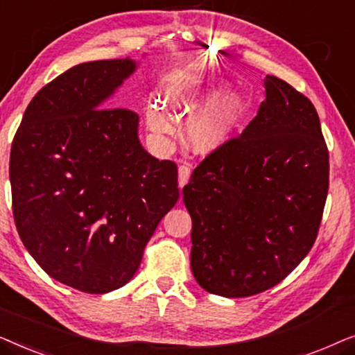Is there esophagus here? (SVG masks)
I'll return each instance as SVG.
<instances>
[{
    "label": "esophagus",
    "mask_w": 355,
    "mask_h": 355,
    "mask_svg": "<svg viewBox=\"0 0 355 355\" xmlns=\"http://www.w3.org/2000/svg\"><path fill=\"white\" fill-rule=\"evenodd\" d=\"M178 174H179V187H184L189 182V178H191V166H189V164H181Z\"/></svg>",
    "instance_id": "esophagus-1"
}]
</instances>
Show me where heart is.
<instances>
[{
    "mask_svg": "<svg viewBox=\"0 0 355 355\" xmlns=\"http://www.w3.org/2000/svg\"><path fill=\"white\" fill-rule=\"evenodd\" d=\"M164 101L178 116H191L186 125V139L198 153H210L226 144L242 113L241 98L234 94L223 95L197 111L202 105V96L182 85L168 87ZM147 124L158 134L173 130V124L163 106L157 103L147 108Z\"/></svg>",
    "mask_w": 355,
    "mask_h": 355,
    "instance_id": "heart-1",
    "label": "heart"
}]
</instances>
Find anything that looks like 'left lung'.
I'll return each mask as SVG.
<instances>
[{"label": "left lung", "mask_w": 355, "mask_h": 355, "mask_svg": "<svg viewBox=\"0 0 355 355\" xmlns=\"http://www.w3.org/2000/svg\"><path fill=\"white\" fill-rule=\"evenodd\" d=\"M259 113L193 169L191 268L208 293L247 297L281 283L317 239L329 155L307 96L265 77Z\"/></svg>", "instance_id": "obj_1"}]
</instances>
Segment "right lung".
Segmentation results:
<instances>
[{
	"instance_id": "1",
	"label": "right lung",
	"mask_w": 355,
	"mask_h": 355,
	"mask_svg": "<svg viewBox=\"0 0 355 355\" xmlns=\"http://www.w3.org/2000/svg\"><path fill=\"white\" fill-rule=\"evenodd\" d=\"M134 71L125 58L62 72L33 96L11 145L21 241L51 278L82 293L128 283L179 198L176 163L145 152L137 113L110 106Z\"/></svg>"
}]
</instances>
